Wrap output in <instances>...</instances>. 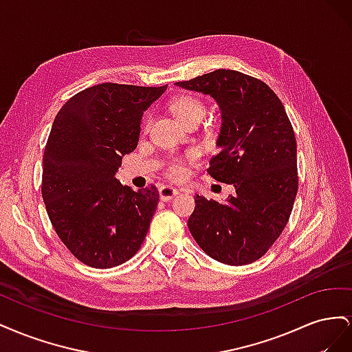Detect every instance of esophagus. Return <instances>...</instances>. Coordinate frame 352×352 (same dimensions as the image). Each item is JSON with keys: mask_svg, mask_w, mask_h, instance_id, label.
I'll use <instances>...</instances> for the list:
<instances>
[{"mask_svg": "<svg viewBox=\"0 0 352 352\" xmlns=\"http://www.w3.org/2000/svg\"><path fill=\"white\" fill-rule=\"evenodd\" d=\"M158 194H160V198H162V201H170L173 199L177 194L179 190L173 186H168V185H162L158 188Z\"/></svg>", "mask_w": 352, "mask_h": 352, "instance_id": "1", "label": "esophagus"}]
</instances>
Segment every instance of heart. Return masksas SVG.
Returning <instances> with one entry per match:
<instances>
[{"instance_id":"obj_1","label":"heart","mask_w":352,"mask_h":352,"mask_svg":"<svg viewBox=\"0 0 352 352\" xmlns=\"http://www.w3.org/2000/svg\"><path fill=\"white\" fill-rule=\"evenodd\" d=\"M170 107H172V111L176 116V119L184 124L192 120H201L202 116L206 114L204 102L198 100L197 97H194V95H179V97L173 98ZM146 124L148 122L145 123V126ZM166 175L176 180L185 177L186 168H185L184 158H179V157L170 158L166 163Z\"/></svg>"}]
</instances>
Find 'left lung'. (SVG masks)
<instances>
[{
  "instance_id": "obj_1",
  "label": "left lung",
  "mask_w": 352,
  "mask_h": 352,
  "mask_svg": "<svg viewBox=\"0 0 352 352\" xmlns=\"http://www.w3.org/2000/svg\"><path fill=\"white\" fill-rule=\"evenodd\" d=\"M176 85L219 104V153L207 172L235 186L223 204L197 195L189 232L220 263L257 261L280 236L298 190L296 141L283 104L263 80L236 70L219 69Z\"/></svg>"
}]
</instances>
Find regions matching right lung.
<instances>
[{
  "mask_svg": "<svg viewBox=\"0 0 352 352\" xmlns=\"http://www.w3.org/2000/svg\"><path fill=\"white\" fill-rule=\"evenodd\" d=\"M166 89L95 85L73 95L52 123L42 198L61 242L89 267L110 269L131 260L150 229L157 188L133 190L116 173L138 145L144 111Z\"/></svg>",
  "mask_w": 352,
  "mask_h": 352,
  "instance_id": "add662e5",
  "label": "right lung"
}]
</instances>
